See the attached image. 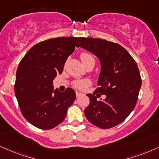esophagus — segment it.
I'll list each match as a JSON object with an SVG mask.
<instances>
[{
  "label": "esophagus",
  "instance_id": "1",
  "mask_svg": "<svg viewBox=\"0 0 159 159\" xmlns=\"http://www.w3.org/2000/svg\"><path fill=\"white\" fill-rule=\"evenodd\" d=\"M83 93H80V92H78V91H76V98H78L79 97H80V96H83Z\"/></svg>",
  "mask_w": 159,
  "mask_h": 159
}]
</instances>
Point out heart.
<instances>
[{"instance_id":"1","label":"heart","mask_w":159,"mask_h":159,"mask_svg":"<svg viewBox=\"0 0 159 159\" xmlns=\"http://www.w3.org/2000/svg\"><path fill=\"white\" fill-rule=\"evenodd\" d=\"M80 59H81L82 62L84 65L87 64L88 62H95L93 57L87 52L81 53L80 54ZM90 84H91V82L89 80H77L74 83V86L80 90H84Z\"/></svg>"}]
</instances>
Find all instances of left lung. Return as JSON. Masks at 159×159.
<instances>
[{"label":"left lung","instance_id":"obj_1","mask_svg":"<svg viewBox=\"0 0 159 159\" xmlns=\"http://www.w3.org/2000/svg\"><path fill=\"white\" fill-rule=\"evenodd\" d=\"M76 47L93 53L101 64L99 87L93 94H86L90 99L84 111L86 118L99 128L116 126L130 115L138 100L142 79L136 61L120 45L102 39L80 38ZM103 94L107 98L98 101L96 97Z\"/></svg>","mask_w":159,"mask_h":159}]
</instances>
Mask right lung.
I'll use <instances>...</instances> for the list:
<instances>
[{
	"label": "right lung",
	"mask_w": 159,
	"mask_h": 159,
	"mask_svg": "<svg viewBox=\"0 0 159 159\" xmlns=\"http://www.w3.org/2000/svg\"><path fill=\"white\" fill-rule=\"evenodd\" d=\"M78 39L63 37L42 41L32 47L20 62L15 96L24 118L38 128L50 130L60 125L75 100V91L70 88L64 92L54 90L53 80L62 74Z\"/></svg>",
	"instance_id": "add662e5"
}]
</instances>
